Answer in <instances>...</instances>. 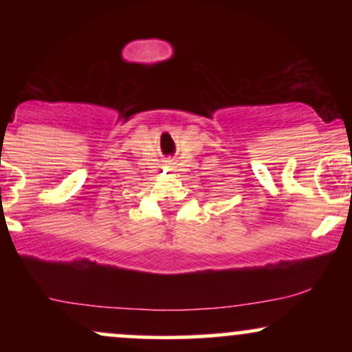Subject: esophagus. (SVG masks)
Here are the masks:
<instances>
[{
    "instance_id": "34e87169",
    "label": "esophagus",
    "mask_w": 352,
    "mask_h": 352,
    "mask_svg": "<svg viewBox=\"0 0 352 352\" xmlns=\"http://www.w3.org/2000/svg\"><path fill=\"white\" fill-rule=\"evenodd\" d=\"M168 168H170V170H172V168H173V165L170 164V165H168Z\"/></svg>"
}]
</instances>
